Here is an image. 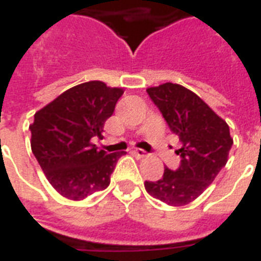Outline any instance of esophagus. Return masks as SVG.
Segmentation results:
<instances>
[{
  "instance_id": "1",
  "label": "esophagus",
  "mask_w": 261,
  "mask_h": 261,
  "mask_svg": "<svg viewBox=\"0 0 261 261\" xmlns=\"http://www.w3.org/2000/svg\"><path fill=\"white\" fill-rule=\"evenodd\" d=\"M133 152H134V155H136L137 158H145V156H148V153L145 152L144 149H140V148H136Z\"/></svg>"
}]
</instances>
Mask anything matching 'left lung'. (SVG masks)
Returning a JSON list of instances; mask_svg holds the SVG:
<instances>
[{"label":"left lung","mask_w":261,"mask_h":261,"mask_svg":"<svg viewBox=\"0 0 261 261\" xmlns=\"http://www.w3.org/2000/svg\"><path fill=\"white\" fill-rule=\"evenodd\" d=\"M148 96L159 109L170 131L179 137L180 165L176 170L165 168L164 176L145 181L153 198L173 207L196 200L228 162L229 127L207 103L187 88L172 82L148 88Z\"/></svg>","instance_id":"left-lung-1"}]
</instances>
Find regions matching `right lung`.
<instances>
[{
    "label": "right lung",
    "instance_id": "right-lung-1",
    "mask_svg": "<svg viewBox=\"0 0 261 261\" xmlns=\"http://www.w3.org/2000/svg\"><path fill=\"white\" fill-rule=\"evenodd\" d=\"M123 95L120 88L91 81L61 93L35 114L32 152L50 185L69 200H84L110 185L124 151L108 153L92 144Z\"/></svg>",
    "mask_w": 261,
    "mask_h": 261
}]
</instances>
